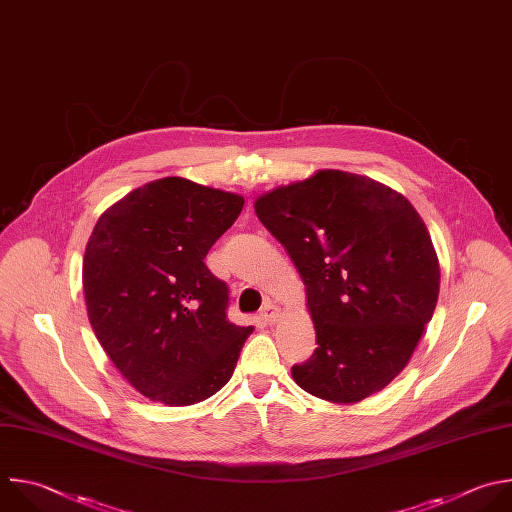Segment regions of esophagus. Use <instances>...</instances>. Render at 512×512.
Instances as JSON below:
<instances>
[{"label": "esophagus", "mask_w": 512, "mask_h": 512, "mask_svg": "<svg viewBox=\"0 0 512 512\" xmlns=\"http://www.w3.org/2000/svg\"><path fill=\"white\" fill-rule=\"evenodd\" d=\"M279 315H281V309L271 301H267L261 309V319H265L267 323H275L279 319Z\"/></svg>", "instance_id": "esophagus-1"}]
</instances>
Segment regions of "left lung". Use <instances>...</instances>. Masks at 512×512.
Wrapping results in <instances>:
<instances>
[{
	"label": "left lung",
	"mask_w": 512,
	"mask_h": 512,
	"mask_svg": "<svg viewBox=\"0 0 512 512\" xmlns=\"http://www.w3.org/2000/svg\"><path fill=\"white\" fill-rule=\"evenodd\" d=\"M299 269L317 348L291 368L305 392L360 402L408 364L432 319L438 257L416 209L396 191L342 170H319L255 203Z\"/></svg>",
	"instance_id": "8db88e82"
}]
</instances>
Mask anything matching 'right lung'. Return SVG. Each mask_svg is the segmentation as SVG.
<instances>
[{
    "instance_id": "right-lung-1",
    "label": "right lung",
    "mask_w": 512,
    "mask_h": 512,
    "mask_svg": "<svg viewBox=\"0 0 512 512\" xmlns=\"http://www.w3.org/2000/svg\"><path fill=\"white\" fill-rule=\"evenodd\" d=\"M243 197L166 177L134 189L96 223L84 253L88 319L140 394L191 406L233 376L253 327L227 319L229 287L205 265Z\"/></svg>"
}]
</instances>
